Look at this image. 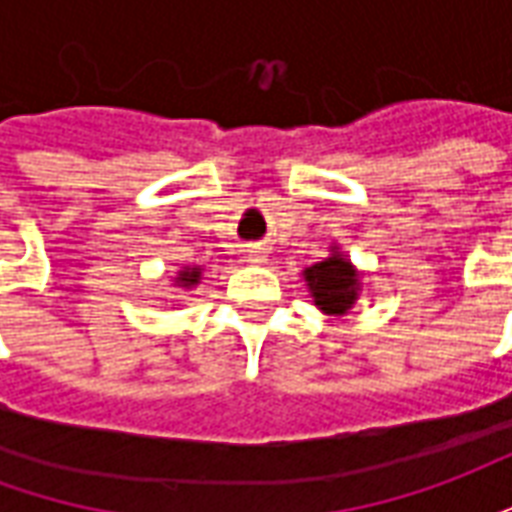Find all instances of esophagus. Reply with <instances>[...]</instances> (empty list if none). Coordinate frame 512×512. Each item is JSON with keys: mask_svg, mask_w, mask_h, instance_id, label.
I'll use <instances>...</instances> for the list:
<instances>
[{"mask_svg": "<svg viewBox=\"0 0 512 512\" xmlns=\"http://www.w3.org/2000/svg\"><path fill=\"white\" fill-rule=\"evenodd\" d=\"M266 260V255L263 252H252V263H263Z\"/></svg>", "mask_w": 512, "mask_h": 512, "instance_id": "34e87169", "label": "esophagus"}]
</instances>
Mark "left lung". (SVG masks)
<instances>
[{"label":"left lung","mask_w":512,"mask_h":512,"mask_svg":"<svg viewBox=\"0 0 512 512\" xmlns=\"http://www.w3.org/2000/svg\"><path fill=\"white\" fill-rule=\"evenodd\" d=\"M304 282L315 299V307L326 315H345L359 299V271L337 249L332 257L304 268Z\"/></svg>","instance_id":"8db88e82"}]
</instances>
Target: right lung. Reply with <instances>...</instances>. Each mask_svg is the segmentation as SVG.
Segmentation results:
<instances>
[{"label": "right lung", "instance_id": "obj_1", "mask_svg": "<svg viewBox=\"0 0 512 512\" xmlns=\"http://www.w3.org/2000/svg\"><path fill=\"white\" fill-rule=\"evenodd\" d=\"M202 277V268H183V271H178V277H175V282H178L180 288H191V285H197Z\"/></svg>", "mask_w": 512, "mask_h": 512}]
</instances>
